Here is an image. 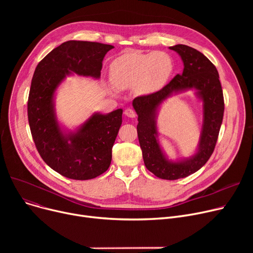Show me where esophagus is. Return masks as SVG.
I'll use <instances>...</instances> for the list:
<instances>
[{
    "instance_id": "1",
    "label": "esophagus",
    "mask_w": 253,
    "mask_h": 253,
    "mask_svg": "<svg viewBox=\"0 0 253 253\" xmlns=\"http://www.w3.org/2000/svg\"><path fill=\"white\" fill-rule=\"evenodd\" d=\"M124 114L125 116H127L128 118H135L136 117V113L132 110V109H126L124 111Z\"/></svg>"
}]
</instances>
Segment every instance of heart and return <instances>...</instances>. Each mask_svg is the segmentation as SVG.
<instances>
[{
	"label": "heart",
	"instance_id": "obj_1",
	"mask_svg": "<svg viewBox=\"0 0 253 253\" xmlns=\"http://www.w3.org/2000/svg\"><path fill=\"white\" fill-rule=\"evenodd\" d=\"M173 71V61L165 52H130L111 65L113 84L120 89L133 88L140 95L160 89Z\"/></svg>",
	"mask_w": 253,
	"mask_h": 253
}]
</instances>
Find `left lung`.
Instances as JSON below:
<instances>
[{"mask_svg": "<svg viewBox=\"0 0 253 253\" xmlns=\"http://www.w3.org/2000/svg\"><path fill=\"white\" fill-rule=\"evenodd\" d=\"M180 55L182 74L176 75L161 90L133 99V108L138 116L137 135L145 167L157 177L168 180L187 177L209 160L214 151L222 123L224 101L217 70L204 54L187 45L169 47ZM196 88L204 101V126L197 153L179 163L168 162L157 141L155 124L160 104L173 92Z\"/></svg>", "mask_w": 253, "mask_h": 253, "instance_id": "obj_1", "label": "left lung"}]
</instances>
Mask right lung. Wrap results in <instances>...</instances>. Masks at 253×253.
Returning <instances> with one entry per match:
<instances>
[{"mask_svg": "<svg viewBox=\"0 0 253 253\" xmlns=\"http://www.w3.org/2000/svg\"><path fill=\"white\" fill-rule=\"evenodd\" d=\"M113 48L96 42H64L48 53L34 73L28 100L32 136L44 162L62 176L76 180L95 178L111 165L123 111L95 113L76 132L64 133L57 122L53 97L72 72L98 79L103 57Z\"/></svg>", "mask_w": 253, "mask_h": 253, "instance_id": "obj_1", "label": "right lung"}]
</instances>
